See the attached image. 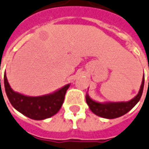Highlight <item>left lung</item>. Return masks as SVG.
<instances>
[{
	"label": "left lung",
	"mask_w": 149,
	"mask_h": 149,
	"mask_svg": "<svg viewBox=\"0 0 149 149\" xmlns=\"http://www.w3.org/2000/svg\"><path fill=\"white\" fill-rule=\"evenodd\" d=\"M145 78L143 77L139 92L135 97L127 102H97L91 99L88 94H86L85 99L88 106L93 113L102 118L114 119L120 117L129 112L140 100L144 88Z\"/></svg>",
	"instance_id": "1"
}]
</instances>
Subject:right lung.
<instances>
[{
    "instance_id": "obj_1",
    "label": "right lung",
    "mask_w": 149,
    "mask_h": 149,
    "mask_svg": "<svg viewBox=\"0 0 149 149\" xmlns=\"http://www.w3.org/2000/svg\"><path fill=\"white\" fill-rule=\"evenodd\" d=\"M4 82L7 96L12 107L25 116L36 120H42L55 115L61 109L67 90L71 85L68 84L47 95L28 96L15 92L11 88L5 72Z\"/></svg>"
}]
</instances>
